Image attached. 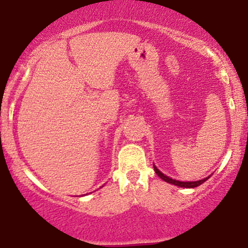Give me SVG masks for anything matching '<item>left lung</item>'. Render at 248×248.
Returning <instances> with one entry per match:
<instances>
[{"instance_id": "obj_1", "label": "left lung", "mask_w": 248, "mask_h": 248, "mask_svg": "<svg viewBox=\"0 0 248 248\" xmlns=\"http://www.w3.org/2000/svg\"><path fill=\"white\" fill-rule=\"evenodd\" d=\"M154 170H155V172L157 173L158 177H161L162 179H163V181H166V182H168V183H170V184H173V186H181V187H196V186H201V184H203L204 182L207 181V179H209V177H210V176H209V177L203 178V179H201V181H196V182H181V181H176V179H172V178L168 177V176L164 175L163 172H161L160 170H158L155 166H154Z\"/></svg>"}]
</instances>
